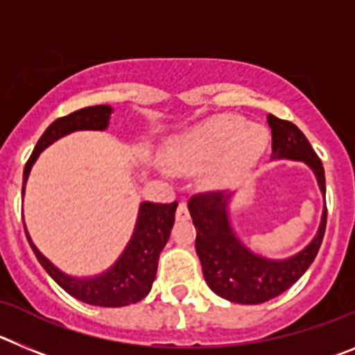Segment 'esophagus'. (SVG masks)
I'll use <instances>...</instances> for the list:
<instances>
[{
    "label": "esophagus",
    "instance_id": "1",
    "mask_svg": "<svg viewBox=\"0 0 355 355\" xmlns=\"http://www.w3.org/2000/svg\"><path fill=\"white\" fill-rule=\"evenodd\" d=\"M175 218H178V220H188V218H190L187 202H180L178 209H175Z\"/></svg>",
    "mask_w": 355,
    "mask_h": 355
}]
</instances>
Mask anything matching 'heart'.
Segmentation results:
<instances>
[{
    "mask_svg": "<svg viewBox=\"0 0 355 355\" xmlns=\"http://www.w3.org/2000/svg\"><path fill=\"white\" fill-rule=\"evenodd\" d=\"M268 146V131L247 124L238 115H215L175 135L163 156L171 168L183 174L205 171L209 188L225 190L240 183L259 162Z\"/></svg>",
    "mask_w": 355,
    "mask_h": 355,
    "instance_id": "1",
    "label": "heart"
}]
</instances>
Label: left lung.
I'll return each instance as SVG.
<instances>
[{"label":"left lung","instance_id":"8db88e82","mask_svg":"<svg viewBox=\"0 0 355 355\" xmlns=\"http://www.w3.org/2000/svg\"><path fill=\"white\" fill-rule=\"evenodd\" d=\"M272 130V159L304 162L316 178L325 199L324 165L293 122L268 115ZM233 196L220 192L196 196L188 211L196 225V250L208 286L218 297L236 304H263L284 293L302 277L318 254L325 233L327 208L324 205L318 231L302 250L284 259L265 258L250 250L234 233L229 206Z\"/></svg>","mask_w":355,"mask_h":355}]
</instances>
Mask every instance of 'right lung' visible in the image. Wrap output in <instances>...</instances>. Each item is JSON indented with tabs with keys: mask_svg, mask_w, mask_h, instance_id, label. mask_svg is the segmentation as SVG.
<instances>
[{
	"mask_svg": "<svg viewBox=\"0 0 355 355\" xmlns=\"http://www.w3.org/2000/svg\"><path fill=\"white\" fill-rule=\"evenodd\" d=\"M112 112L114 108L110 105L87 106L51 122L26 162L23 174V196L31 167L46 147L74 131H105L110 124ZM175 208H178V202L158 205V202L144 200L139 208L137 224H135L133 234L128 241L126 249L122 250L117 261L110 268L90 277H74L62 272L37 249L28 234L26 225H24V231L44 270L69 295L90 306L122 307L139 302L150 291L156 270H158L159 252L168 241L171 229L174 225Z\"/></svg>",
	"mask_w": 355,
	"mask_h": 355,
	"instance_id": "right-lung-1",
	"label": "right lung"
}]
</instances>
